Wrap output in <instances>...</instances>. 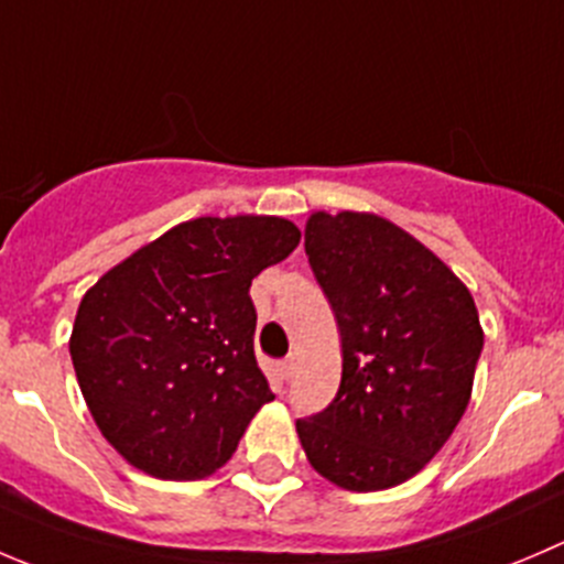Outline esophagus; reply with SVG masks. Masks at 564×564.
Here are the masks:
<instances>
[{
  "label": "esophagus",
  "instance_id": "1",
  "mask_svg": "<svg viewBox=\"0 0 564 564\" xmlns=\"http://www.w3.org/2000/svg\"><path fill=\"white\" fill-rule=\"evenodd\" d=\"M281 375L286 377V380H289V377L294 375V358H286V360H281Z\"/></svg>",
  "mask_w": 564,
  "mask_h": 564
}]
</instances>
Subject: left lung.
<instances>
[{
	"label": "left lung",
	"mask_w": 564,
	"mask_h": 564,
	"mask_svg": "<svg viewBox=\"0 0 564 564\" xmlns=\"http://www.w3.org/2000/svg\"><path fill=\"white\" fill-rule=\"evenodd\" d=\"M305 256L344 360L333 402L297 419L300 444L338 488H393L438 455L466 413L485 341L477 305L438 256L377 215L316 212Z\"/></svg>",
	"instance_id": "obj_1"
}]
</instances>
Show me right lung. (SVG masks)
<instances>
[{
    "label": "right lung",
    "instance_id": "obj_1",
    "mask_svg": "<svg viewBox=\"0 0 564 564\" xmlns=\"http://www.w3.org/2000/svg\"><path fill=\"white\" fill-rule=\"evenodd\" d=\"M283 217H198L109 270L82 297L70 360L104 438L160 479H198L275 399L253 352L250 283L286 259Z\"/></svg>",
    "mask_w": 564,
    "mask_h": 564
}]
</instances>
